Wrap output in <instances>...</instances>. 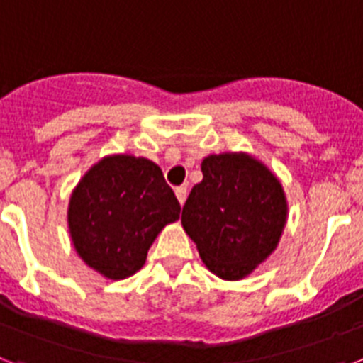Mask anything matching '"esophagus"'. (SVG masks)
<instances>
[{
	"mask_svg": "<svg viewBox=\"0 0 363 363\" xmlns=\"http://www.w3.org/2000/svg\"><path fill=\"white\" fill-rule=\"evenodd\" d=\"M175 196H177V199H179V203H181V205H184V201H186V197H188L186 186L177 188V190H175Z\"/></svg>",
	"mask_w": 363,
	"mask_h": 363,
	"instance_id": "34e87169",
	"label": "esophagus"
}]
</instances>
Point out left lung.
<instances>
[{
    "instance_id": "left-lung-1",
    "label": "left lung",
    "mask_w": 363,
    "mask_h": 363,
    "mask_svg": "<svg viewBox=\"0 0 363 363\" xmlns=\"http://www.w3.org/2000/svg\"><path fill=\"white\" fill-rule=\"evenodd\" d=\"M203 181L191 188L181 223L208 271L242 280L273 255L288 221L279 177L243 151L208 155Z\"/></svg>"
}]
</instances>
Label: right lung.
Instances as JSON below:
<instances>
[{
  "instance_id": "1",
  "label": "right lung",
  "mask_w": 363,
  "mask_h": 363,
  "mask_svg": "<svg viewBox=\"0 0 363 363\" xmlns=\"http://www.w3.org/2000/svg\"><path fill=\"white\" fill-rule=\"evenodd\" d=\"M179 214L181 205L153 160L106 155L72 190L69 238L88 267L123 280L142 269L149 247Z\"/></svg>"
}]
</instances>
